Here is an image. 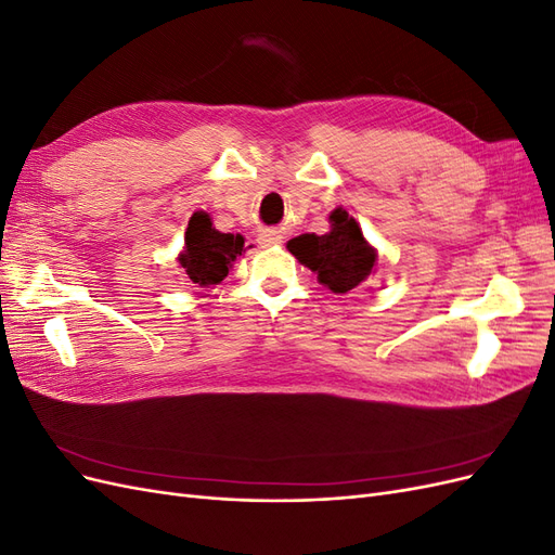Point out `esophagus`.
Instances as JSON below:
<instances>
[{
    "mask_svg": "<svg viewBox=\"0 0 555 555\" xmlns=\"http://www.w3.org/2000/svg\"><path fill=\"white\" fill-rule=\"evenodd\" d=\"M259 243H261V247H273V245L282 243V236L278 231H263V233H259Z\"/></svg>",
    "mask_w": 555,
    "mask_h": 555,
    "instance_id": "1",
    "label": "esophagus"
}]
</instances>
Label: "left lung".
Masks as SVG:
<instances>
[{
	"mask_svg": "<svg viewBox=\"0 0 555 555\" xmlns=\"http://www.w3.org/2000/svg\"><path fill=\"white\" fill-rule=\"evenodd\" d=\"M331 229L322 236L304 233L287 243V249L317 273L319 284L333 294L357 289L377 271V249L365 241L361 224L343 206L328 215Z\"/></svg>",
	"mask_w": 555,
	"mask_h": 555,
	"instance_id": "8db88e82",
	"label": "left lung"
}]
</instances>
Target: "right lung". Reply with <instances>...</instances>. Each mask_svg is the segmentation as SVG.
Listing matches in <instances>:
<instances>
[{
	"mask_svg": "<svg viewBox=\"0 0 555 555\" xmlns=\"http://www.w3.org/2000/svg\"><path fill=\"white\" fill-rule=\"evenodd\" d=\"M245 238L241 233H222L212 227L210 215L196 210L190 217L188 231H184V245L178 255V263L198 287H215L227 275L243 251Z\"/></svg>",
	"mask_w": 555,
	"mask_h": 555,
	"instance_id": "add662e5",
	"label": "right lung"
}]
</instances>
